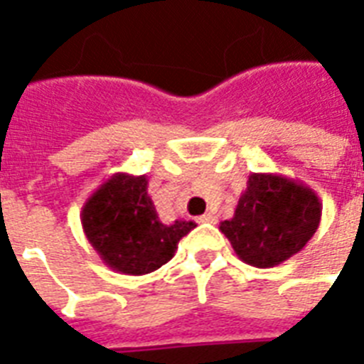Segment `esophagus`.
Listing matches in <instances>:
<instances>
[{"label":"esophagus","mask_w":364,"mask_h":364,"mask_svg":"<svg viewBox=\"0 0 364 364\" xmlns=\"http://www.w3.org/2000/svg\"><path fill=\"white\" fill-rule=\"evenodd\" d=\"M198 223H208V225H215L217 223V215L215 213H211V211H208V213H204V215H200L198 219H196Z\"/></svg>","instance_id":"1"}]
</instances>
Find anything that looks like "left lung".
<instances>
[{"label":"left lung","mask_w":364,"mask_h":364,"mask_svg":"<svg viewBox=\"0 0 364 364\" xmlns=\"http://www.w3.org/2000/svg\"><path fill=\"white\" fill-rule=\"evenodd\" d=\"M319 221L316 191L282 173H251L234 217L219 230L245 264L272 268L302 251Z\"/></svg>","instance_id":"left-lung-1"}]
</instances>
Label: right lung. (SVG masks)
Listing matches in <instances>:
<instances>
[{
	"label": "right lung",
	"mask_w": 364,
	"mask_h": 364,
	"mask_svg": "<svg viewBox=\"0 0 364 364\" xmlns=\"http://www.w3.org/2000/svg\"><path fill=\"white\" fill-rule=\"evenodd\" d=\"M145 176L113 173L82 205L81 225L100 259L111 270L143 276L159 270L176 255L177 243L196 223L164 225L147 193Z\"/></svg>",
	"instance_id": "right-lung-1"
}]
</instances>
